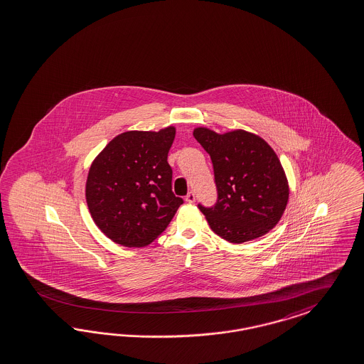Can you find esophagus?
<instances>
[{
	"label": "esophagus",
	"mask_w": 364,
	"mask_h": 364,
	"mask_svg": "<svg viewBox=\"0 0 364 364\" xmlns=\"http://www.w3.org/2000/svg\"><path fill=\"white\" fill-rule=\"evenodd\" d=\"M185 200H186V202H188V203H193V202L196 201V194H194L193 191H190Z\"/></svg>",
	"instance_id": "obj_1"
}]
</instances>
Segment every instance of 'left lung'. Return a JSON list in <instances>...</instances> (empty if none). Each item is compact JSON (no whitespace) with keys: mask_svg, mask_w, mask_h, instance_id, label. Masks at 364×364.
<instances>
[{"mask_svg":"<svg viewBox=\"0 0 364 364\" xmlns=\"http://www.w3.org/2000/svg\"><path fill=\"white\" fill-rule=\"evenodd\" d=\"M196 140L210 155L218 200L200 210L210 229L235 244L274 228L287 206L289 182L275 151L260 136L235 129L225 134L197 127Z\"/></svg>","mask_w":364,"mask_h":364,"instance_id":"1","label":"left lung"}]
</instances>
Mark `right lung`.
I'll list each match as a JSON object with an SVG mask.
<instances>
[{"mask_svg": "<svg viewBox=\"0 0 364 364\" xmlns=\"http://www.w3.org/2000/svg\"><path fill=\"white\" fill-rule=\"evenodd\" d=\"M176 127L128 131L112 139L92 163L86 202L100 230L124 247H146L162 235L182 205L167 163Z\"/></svg>", "mask_w": 364, "mask_h": 364, "instance_id": "1", "label": "right lung"}]
</instances>
